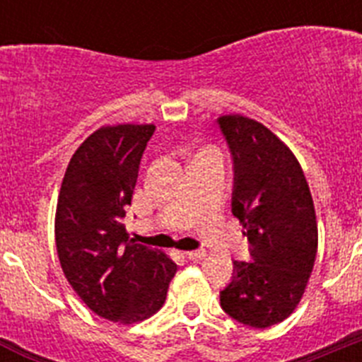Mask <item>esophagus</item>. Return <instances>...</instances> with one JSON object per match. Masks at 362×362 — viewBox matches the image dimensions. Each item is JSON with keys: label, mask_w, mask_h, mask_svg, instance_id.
<instances>
[{"label": "esophagus", "mask_w": 362, "mask_h": 362, "mask_svg": "<svg viewBox=\"0 0 362 362\" xmlns=\"http://www.w3.org/2000/svg\"><path fill=\"white\" fill-rule=\"evenodd\" d=\"M206 257V252L204 250H194V252H187V259L190 261H201V259Z\"/></svg>", "instance_id": "esophagus-1"}]
</instances>
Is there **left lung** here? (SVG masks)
Listing matches in <instances>:
<instances>
[{
  "instance_id": "obj_1",
  "label": "left lung",
  "mask_w": 362,
  "mask_h": 362,
  "mask_svg": "<svg viewBox=\"0 0 362 362\" xmlns=\"http://www.w3.org/2000/svg\"><path fill=\"white\" fill-rule=\"evenodd\" d=\"M233 156L232 214L250 241L252 263L233 261L221 292L230 317L268 328L293 313L317 255V217L305 172L263 123L230 114L217 119Z\"/></svg>"
}]
</instances>
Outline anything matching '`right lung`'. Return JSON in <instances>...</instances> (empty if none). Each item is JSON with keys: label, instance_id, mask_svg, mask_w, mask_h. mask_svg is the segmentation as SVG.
I'll use <instances>...</instances> for the list:
<instances>
[{"label": "right lung", "instance_id": "obj_1", "mask_svg": "<svg viewBox=\"0 0 362 362\" xmlns=\"http://www.w3.org/2000/svg\"><path fill=\"white\" fill-rule=\"evenodd\" d=\"M153 124H105L66 166L56 206L57 257L66 281L95 315L134 325L166 299L177 264L129 238L124 209Z\"/></svg>", "mask_w": 362, "mask_h": 362}]
</instances>
